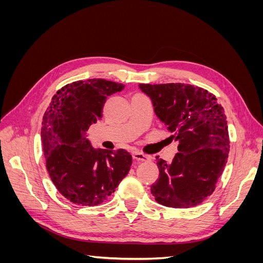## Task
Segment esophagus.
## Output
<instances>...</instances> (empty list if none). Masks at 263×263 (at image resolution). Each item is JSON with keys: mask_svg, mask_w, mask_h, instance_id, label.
I'll list each match as a JSON object with an SVG mask.
<instances>
[{"mask_svg": "<svg viewBox=\"0 0 263 263\" xmlns=\"http://www.w3.org/2000/svg\"><path fill=\"white\" fill-rule=\"evenodd\" d=\"M133 158L135 159V160H137V161H141V162H144V161H148L149 159H150L148 156H146V155H144V154L139 153V151H135V153L133 154Z\"/></svg>", "mask_w": 263, "mask_h": 263, "instance_id": "34e87169", "label": "esophagus"}]
</instances>
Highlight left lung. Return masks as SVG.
<instances>
[{"instance_id": "8db88e82", "label": "left lung", "mask_w": 263, "mask_h": 263, "mask_svg": "<svg viewBox=\"0 0 263 263\" xmlns=\"http://www.w3.org/2000/svg\"><path fill=\"white\" fill-rule=\"evenodd\" d=\"M155 113L173 134L179 153L171 163L157 157L159 178L151 193L161 205L189 209L213 194L227 163L229 135L225 110L215 95L184 83L145 84Z\"/></svg>"}]
</instances>
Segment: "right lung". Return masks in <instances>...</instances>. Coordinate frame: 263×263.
<instances>
[{
    "mask_svg": "<svg viewBox=\"0 0 263 263\" xmlns=\"http://www.w3.org/2000/svg\"><path fill=\"white\" fill-rule=\"evenodd\" d=\"M124 84L104 79L69 83L55 93L43 117L42 140L46 168L58 192L82 206H95L112 195L130 170L124 149H94L85 138L102 118L108 95Z\"/></svg>",
    "mask_w": 263,
    "mask_h": 263,
    "instance_id": "obj_1",
    "label": "right lung"
}]
</instances>
